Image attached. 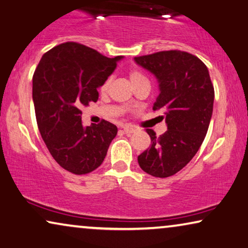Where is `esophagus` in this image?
<instances>
[{
  "instance_id": "34e87169",
  "label": "esophagus",
  "mask_w": 248,
  "mask_h": 248,
  "mask_svg": "<svg viewBox=\"0 0 248 248\" xmlns=\"http://www.w3.org/2000/svg\"><path fill=\"white\" fill-rule=\"evenodd\" d=\"M123 129L125 134H134V132L136 131V127H134V125H131V124H124V125H123Z\"/></svg>"
}]
</instances>
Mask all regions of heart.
I'll use <instances>...</instances> for the list:
<instances>
[{
	"mask_svg": "<svg viewBox=\"0 0 248 248\" xmlns=\"http://www.w3.org/2000/svg\"><path fill=\"white\" fill-rule=\"evenodd\" d=\"M129 77H130V80H131L132 84H136V83L140 82V81L146 80V78L143 77L142 73H140L138 71H135V70H134V71H131L130 73H129ZM110 83H111V78H109V79H107L105 82H103V84H102L101 88H100V91L102 92V93H103V92H106L107 90H108Z\"/></svg>",
	"mask_w": 248,
	"mask_h": 248,
	"instance_id": "b5f03b06",
	"label": "heart"
}]
</instances>
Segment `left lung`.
<instances>
[{"mask_svg": "<svg viewBox=\"0 0 248 248\" xmlns=\"http://www.w3.org/2000/svg\"><path fill=\"white\" fill-rule=\"evenodd\" d=\"M135 62L156 77L159 95L153 109L164 112L167 124L159 138L147 130L151 146L139 155L138 162L145 172L166 178L193 159L204 141L213 114L214 87L204 62L184 51H161L137 57Z\"/></svg>", "mask_w": 248, "mask_h": 248, "instance_id": "obj_1", "label": "left lung"}]
</instances>
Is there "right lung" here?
<instances>
[{
	"label": "right lung",
	"mask_w": 248,
	"mask_h": 248,
	"mask_svg": "<svg viewBox=\"0 0 248 248\" xmlns=\"http://www.w3.org/2000/svg\"><path fill=\"white\" fill-rule=\"evenodd\" d=\"M124 57L107 58L76 42L42 55L32 79V98L42 139L54 160L76 175L97 169L118 128L109 121L84 127L81 108L97 102L98 88Z\"/></svg>",
	"instance_id": "1"
}]
</instances>
